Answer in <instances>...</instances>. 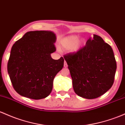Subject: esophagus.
Listing matches in <instances>:
<instances>
[{
    "mask_svg": "<svg viewBox=\"0 0 125 125\" xmlns=\"http://www.w3.org/2000/svg\"><path fill=\"white\" fill-rule=\"evenodd\" d=\"M68 67V65H67L66 62H65V63H64V68H67Z\"/></svg>",
    "mask_w": 125,
    "mask_h": 125,
    "instance_id": "1",
    "label": "esophagus"
}]
</instances>
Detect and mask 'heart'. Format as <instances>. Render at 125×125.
<instances>
[{
	"instance_id": "b5f03b06",
	"label": "heart",
	"mask_w": 125,
	"mask_h": 125,
	"mask_svg": "<svg viewBox=\"0 0 125 125\" xmlns=\"http://www.w3.org/2000/svg\"><path fill=\"white\" fill-rule=\"evenodd\" d=\"M85 44L84 40L79 39L76 35H71L65 37L60 41V45L66 50L71 49L73 53H77L81 50Z\"/></svg>"
}]
</instances>
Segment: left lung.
<instances>
[{
    "label": "left lung",
    "instance_id": "1",
    "mask_svg": "<svg viewBox=\"0 0 125 125\" xmlns=\"http://www.w3.org/2000/svg\"><path fill=\"white\" fill-rule=\"evenodd\" d=\"M78 95L93 99L100 97L113 85L116 62L112 47L94 34L84 47L75 54L64 56Z\"/></svg>",
    "mask_w": 125,
    "mask_h": 125
}]
</instances>
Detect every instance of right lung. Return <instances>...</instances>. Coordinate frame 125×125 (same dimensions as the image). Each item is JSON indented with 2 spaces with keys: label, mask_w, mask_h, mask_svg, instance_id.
<instances>
[{
  "label": "right lung",
  "mask_w": 125,
  "mask_h": 125,
  "mask_svg": "<svg viewBox=\"0 0 125 125\" xmlns=\"http://www.w3.org/2000/svg\"><path fill=\"white\" fill-rule=\"evenodd\" d=\"M56 41L53 31H34L26 32L13 45L8 72L20 95L34 100L50 95L54 78L64 64L62 57L58 60L51 57Z\"/></svg>",
  "instance_id": "add662e5"
}]
</instances>
